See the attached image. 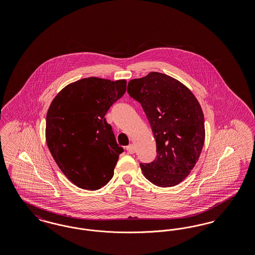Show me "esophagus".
I'll return each mask as SVG.
<instances>
[{
    "label": "esophagus",
    "mask_w": 255,
    "mask_h": 255,
    "mask_svg": "<svg viewBox=\"0 0 255 255\" xmlns=\"http://www.w3.org/2000/svg\"><path fill=\"white\" fill-rule=\"evenodd\" d=\"M126 150L129 154H133L134 153V146H133V144H129L126 147Z\"/></svg>",
    "instance_id": "1"
}]
</instances>
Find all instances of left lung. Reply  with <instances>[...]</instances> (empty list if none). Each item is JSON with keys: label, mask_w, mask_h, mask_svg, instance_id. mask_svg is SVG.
Segmentation results:
<instances>
[{"label": "left lung", "mask_w": 255, "mask_h": 255, "mask_svg": "<svg viewBox=\"0 0 255 255\" xmlns=\"http://www.w3.org/2000/svg\"><path fill=\"white\" fill-rule=\"evenodd\" d=\"M127 92L140 103L157 144V157L140 163L149 182L171 187L193 169L205 142L203 110L192 92L164 73L130 80Z\"/></svg>", "instance_id": "1"}]
</instances>
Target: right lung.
Masks as SVG:
<instances>
[{"instance_id": "1", "label": "right lung", "mask_w": 255, "mask_h": 255, "mask_svg": "<svg viewBox=\"0 0 255 255\" xmlns=\"http://www.w3.org/2000/svg\"><path fill=\"white\" fill-rule=\"evenodd\" d=\"M125 92L124 79L88 77L66 86L49 106V152L64 175L80 188L97 190L114 176L123 148L105 115Z\"/></svg>"}]
</instances>
